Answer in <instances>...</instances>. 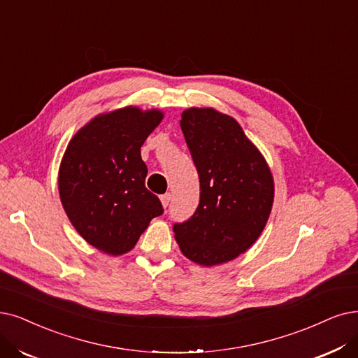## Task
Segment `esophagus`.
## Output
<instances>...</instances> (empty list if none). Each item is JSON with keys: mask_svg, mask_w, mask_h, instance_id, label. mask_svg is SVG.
I'll list each match as a JSON object with an SVG mask.
<instances>
[{"mask_svg": "<svg viewBox=\"0 0 358 358\" xmlns=\"http://www.w3.org/2000/svg\"><path fill=\"white\" fill-rule=\"evenodd\" d=\"M160 199H162V204H163V207L166 208L169 204H170V201H171V194H164V195H162L160 196Z\"/></svg>", "mask_w": 358, "mask_h": 358, "instance_id": "34e87169", "label": "esophagus"}]
</instances>
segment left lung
Returning a JSON list of instances; mask_svg holds the SVG:
<instances>
[{
  "mask_svg": "<svg viewBox=\"0 0 358 358\" xmlns=\"http://www.w3.org/2000/svg\"><path fill=\"white\" fill-rule=\"evenodd\" d=\"M180 129L199 176L194 216L173 226L182 254L206 267L227 263L259 239L275 198L270 167L241 124L214 108L182 113Z\"/></svg>",
  "mask_w": 358,
  "mask_h": 358,
  "instance_id": "8db88e82",
  "label": "left lung"
}]
</instances>
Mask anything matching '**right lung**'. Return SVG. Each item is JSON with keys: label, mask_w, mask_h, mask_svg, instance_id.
I'll return each mask as SVG.
<instances>
[{"label": "right lung", "mask_w": 358, "mask_h": 358, "mask_svg": "<svg viewBox=\"0 0 358 358\" xmlns=\"http://www.w3.org/2000/svg\"><path fill=\"white\" fill-rule=\"evenodd\" d=\"M164 113L127 106L101 113L70 139L59 170L63 208L78 234L108 255L129 252L163 214L145 188L141 147Z\"/></svg>", "instance_id": "add662e5"}]
</instances>
